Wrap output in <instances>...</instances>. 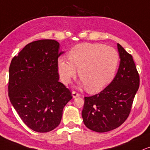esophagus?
I'll return each mask as SVG.
<instances>
[{
  "label": "esophagus",
  "mask_w": 150,
  "mask_h": 150,
  "mask_svg": "<svg viewBox=\"0 0 150 150\" xmlns=\"http://www.w3.org/2000/svg\"><path fill=\"white\" fill-rule=\"evenodd\" d=\"M80 96V93H78L75 92V91H73V92H72V96H73V98H76V97Z\"/></svg>",
  "instance_id": "esophagus-1"
}]
</instances>
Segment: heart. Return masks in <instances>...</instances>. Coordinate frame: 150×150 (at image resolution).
I'll use <instances>...</instances> for the list:
<instances>
[{"instance_id":"obj_1","label":"heart","mask_w":150,"mask_h":150,"mask_svg":"<svg viewBox=\"0 0 150 150\" xmlns=\"http://www.w3.org/2000/svg\"><path fill=\"white\" fill-rule=\"evenodd\" d=\"M68 58L58 59L61 81L66 84L70 83L77 69L80 84L91 93L101 91L112 81L120 63V55L115 48L99 43L77 45L70 50Z\"/></svg>"}]
</instances>
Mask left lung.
Wrapping results in <instances>:
<instances>
[{"instance_id": "8db88e82", "label": "left lung", "mask_w": 150, "mask_h": 150, "mask_svg": "<svg viewBox=\"0 0 150 150\" xmlns=\"http://www.w3.org/2000/svg\"><path fill=\"white\" fill-rule=\"evenodd\" d=\"M120 64L115 78L98 94L84 97L82 117L91 131L104 133L125 122L131 112L140 77L133 57L117 43Z\"/></svg>"}]
</instances>
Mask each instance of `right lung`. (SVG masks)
<instances>
[{"label": "right lung", "mask_w": 150, "mask_h": 150, "mask_svg": "<svg viewBox=\"0 0 150 150\" xmlns=\"http://www.w3.org/2000/svg\"><path fill=\"white\" fill-rule=\"evenodd\" d=\"M59 45L54 40L30 42L12 59L9 68L10 102L24 124L36 132L57 128L72 99L70 90L59 82L58 58L64 52Z\"/></svg>", "instance_id": "1"}]
</instances>
